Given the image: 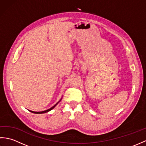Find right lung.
<instances>
[{
	"mask_svg": "<svg viewBox=\"0 0 146 146\" xmlns=\"http://www.w3.org/2000/svg\"><path fill=\"white\" fill-rule=\"evenodd\" d=\"M58 104V103H57L56 104L54 105L53 107H52L51 108H49V109H48V110H44V111H31V110H29V111H31V112L34 113H46V112H48V111H50L51 110H52V108H54L55 107L56 105Z\"/></svg>",
	"mask_w": 146,
	"mask_h": 146,
	"instance_id": "right-lung-1",
	"label": "right lung"
}]
</instances>
